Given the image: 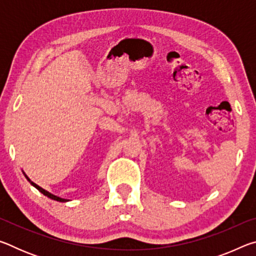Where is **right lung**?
I'll return each instance as SVG.
<instances>
[{
	"instance_id": "add662e5",
	"label": "right lung",
	"mask_w": 256,
	"mask_h": 256,
	"mask_svg": "<svg viewBox=\"0 0 256 256\" xmlns=\"http://www.w3.org/2000/svg\"><path fill=\"white\" fill-rule=\"evenodd\" d=\"M24 172V177L26 178H27V180L29 182L30 184H32L34 188H36L38 190H40V193H42L44 194L45 196H47V198H52V200H55V201H58V202H68V200H66V198H60V196H54V194H52V193H50L48 190H44L42 188H40V185H37L36 183H34V182L29 178V177L24 174V172Z\"/></svg>"
}]
</instances>
